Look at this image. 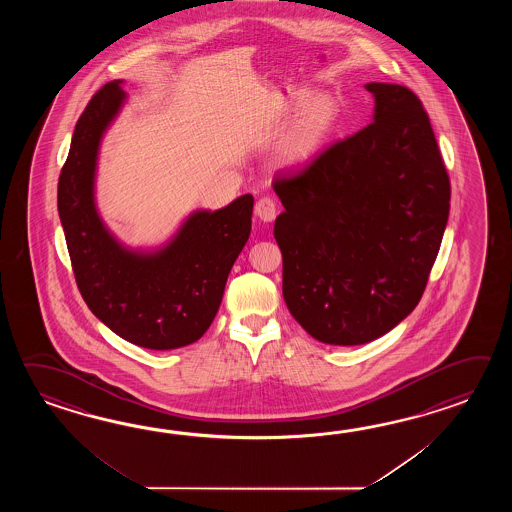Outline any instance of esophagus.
Instances as JSON below:
<instances>
[{"label": "esophagus", "instance_id": "esophagus-1", "mask_svg": "<svg viewBox=\"0 0 512 512\" xmlns=\"http://www.w3.org/2000/svg\"><path fill=\"white\" fill-rule=\"evenodd\" d=\"M254 212L263 223H271L276 218V203L272 201L271 197H261L254 207Z\"/></svg>", "mask_w": 512, "mask_h": 512}]
</instances>
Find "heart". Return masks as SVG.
Here are the masks:
<instances>
[{
  "label": "heart",
  "mask_w": 512,
  "mask_h": 512,
  "mask_svg": "<svg viewBox=\"0 0 512 512\" xmlns=\"http://www.w3.org/2000/svg\"><path fill=\"white\" fill-rule=\"evenodd\" d=\"M302 98L304 93H298L293 104ZM337 119L338 104L331 95L315 93L305 98L289 126L274 144V164L282 170H302L307 164L313 163L316 155L322 152Z\"/></svg>",
  "instance_id": "b5f03b06"
}]
</instances>
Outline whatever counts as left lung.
Here are the masks:
<instances>
[{"instance_id": "8db88e82", "label": "left lung", "mask_w": 512, "mask_h": 512, "mask_svg": "<svg viewBox=\"0 0 512 512\" xmlns=\"http://www.w3.org/2000/svg\"><path fill=\"white\" fill-rule=\"evenodd\" d=\"M373 120L278 179L283 300L311 337L359 346L419 304L443 240L450 181L421 100L370 82Z\"/></svg>"}]
</instances>
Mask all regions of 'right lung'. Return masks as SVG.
<instances>
[{"label":"right lung","instance_id":"1","mask_svg":"<svg viewBox=\"0 0 512 512\" xmlns=\"http://www.w3.org/2000/svg\"><path fill=\"white\" fill-rule=\"evenodd\" d=\"M124 80L98 91L80 115L58 179V214L78 289L102 324L141 348L177 349L205 335L225 283L251 236L254 199L190 212L170 240L133 249L108 229L97 207L100 144L128 95Z\"/></svg>","mask_w":512,"mask_h":512}]
</instances>
